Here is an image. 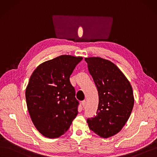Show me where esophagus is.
Masks as SVG:
<instances>
[{
    "label": "esophagus",
    "instance_id": "esophagus-1",
    "mask_svg": "<svg viewBox=\"0 0 157 157\" xmlns=\"http://www.w3.org/2000/svg\"><path fill=\"white\" fill-rule=\"evenodd\" d=\"M82 104L83 107H85V106L86 105V101H85V100L82 101Z\"/></svg>",
    "mask_w": 157,
    "mask_h": 157
}]
</instances>
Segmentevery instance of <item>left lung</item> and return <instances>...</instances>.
<instances>
[{
	"label": "left lung",
	"instance_id": "8db88e82",
	"mask_svg": "<svg viewBox=\"0 0 157 157\" xmlns=\"http://www.w3.org/2000/svg\"><path fill=\"white\" fill-rule=\"evenodd\" d=\"M99 96L94 118L87 119L90 130L107 138L119 132L128 120L134 105L131 85L120 68L99 57L85 58Z\"/></svg>",
	"mask_w": 157,
	"mask_h": 157
}]
</instances>
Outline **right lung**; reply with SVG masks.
Listing matches in <instances>:
<instances>
[{
    "mask_svg": "<svg viewBox=\"0 0 157 157\" xmlns=\"http://www.w3.org/2000/svg\"><path fill=\"white\" fill-rule=\"evenodd\" d=\"M82 57L62 55L39 65L33 72L25 95L30 118L45 137L56 138L69 129L79 102L70 76Z\"/></svg>",
    "mask_w": 157,
    "mask_h": 157,
    "instance_id": "1",
    "label": "right lung"
}]
</instances>
